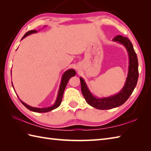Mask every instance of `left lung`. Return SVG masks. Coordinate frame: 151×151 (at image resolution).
Here are the masks:
<instances>
[{"instance_id":"8db88e82","label":"left lung","mask_w":151,"mask_h":151,"mask_svg":"<svg viewBox=\"0 0 151 151\" xmlns=\"http://www.w3.org/2000/svg\"><path fill=\"white\" fill-rule=\"evenodd\" d=\"M113 41H117V43L123 45L126 48L129 54V72H128L126 82L121 90L118 93L111 95L110 97L102 98L96 97L89 91L84 80L82 77H80L81 90L86 101L92 107L99 110H109L123 104L132 93L138 80V61L131 41L127 37L119 35L115 36Z\"/></svg>"}]
</instances>
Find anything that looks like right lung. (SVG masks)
<instances>
[{
	"mask_svg": "<svg viewBox=\"0 0 151 151\" xmlns=\"http://www.w3.org/2000/svg\"><path fill=\"white\" fill-rule=\"evenodd\" d=\"M37 31L36 30H30L28 31V32H27L24 35V36L22 37L21 40H22L24 38L26 37L27 36H29V35L32 34H34L36 33ZM76 75V71L75 69H68L63 74L62 77V80H61V83H60V86L59 88V90H58V96H57V99L54 102V104L52 106L50 107H47V108H35V107H32L30 106L27 104L26 103H24V102H22L21 100H20V101L21 102V103L23 104L25 107L27 108H28V110H30V111H32L34 112H37V113H45V112H48L50 111H52L54 109L57 108L60 105L61 102H62V97H63V92L64 90H65V88L66 87V86L67 84V82H68L69 80L72 77V76H74ZM12 86L14 88V86H13L12 84ZM19 98V97H18Z\"/></svg>",
	"mask_w": 151,
	"mask_h": 151,
	"instance_id": "right-lung-1",
	"label": "right lung"
}]
</instances>
